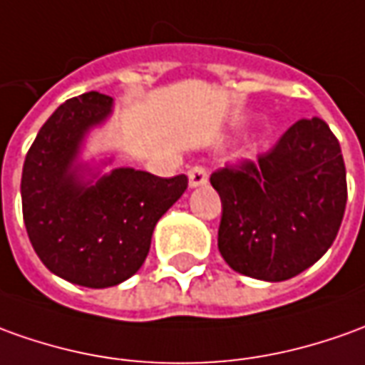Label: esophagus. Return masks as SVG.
<instances>
[{
	"mask_svg": "<svg viewBox=\"0 0 365 365\" xmlns=\"http://www.w3.org/2000/svg\"><path fill=\"white\" fill-rule=\"evenodd\" d=\"M208 182V170L205 167H192L188 170V185L190 188L202 187Z\"/></svg>",
	"mask_w": 365,
	"mask_h": 365,
	"instance_id": "obj_1",
	"label": "esophagus"
}]
</instances>
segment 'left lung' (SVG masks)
Returning <instances> with one entry per match:
<instances>
[{
  "label": "left lung",
  "mask_w": 365,
  "mask_h": 365,
  "mask_svg": "<svg viewBox=\"0 0 365 365\" xmlns=\"http://www.w3.org/2000/svg\"><path fill=\"white\" fill-rule=\"evenodd\" d=\"M220 197L218 250L238 274L282 282L328 252L348 187L338 139L318 117L294 123L256 163L212 173Z\"/></svg>",
  "instance_id": "left-lung-1"
}]
</instances>
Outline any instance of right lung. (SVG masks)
Returning <instances> with one entry per match:
<instances>
[{
    "mask_svg": "<svg viewBox=\"0 0 365 365\" xmlns=\"http://www.w3.org/2000/svg\"><path fill=\"white\" fill-rule=\"evenodd\" d=\"M113 113L109 95L65 101L39 129L21 175L24 222L31 246L55 276L85 288L125 282L149 255L158 218L182 197L188 178H160L81 158L89 133Z\"/></svg>",
    "mask_w": 365,
    "mask_h": 365,
    "instance_id": "add662e5",
    "label": "right lung"
}]
</instances>
